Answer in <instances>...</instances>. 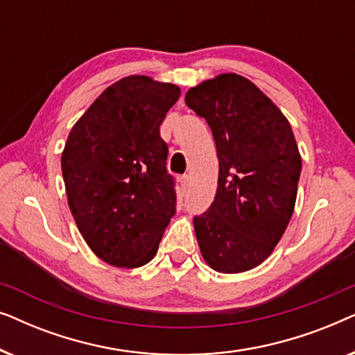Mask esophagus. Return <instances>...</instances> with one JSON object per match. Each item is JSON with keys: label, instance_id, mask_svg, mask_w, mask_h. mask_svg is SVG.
<instances>
[{"label": "esophagus", "instance_id": "1", "mask_svg": "<svg viewBox=\"0 0 355 355\" xmlns=\"http://www.w3.org/2000/svg\"><path fill=\"white\" fill-rule=\"evenodd\" d=\"M179 182H181V187H182V191L186 192L187 189H189V184H191V178H189L187 174H184V176L179 178Z\"/></svg>", "mask_w": 355, "mask_h": 355}]
</instances>
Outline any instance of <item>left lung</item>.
<instances>
[{
  "mask_svg": "<svg viewBox=\"0 0 355 355\" xmlns=\"http://www.w3.org/2000/svg\"><path fill=\"white\" fill-rule=\"evenodd\" d=\"M186 105L210 125L220 162L215 200L193 218L203 259L220 273L255 268L283 237L297 197L302 159L289 121L237 74L192 87Z\"/></svg>",
  "mask_w": 355,
  "mask_h": 355,
  "instance_id": "1",
  "label": "left lung"
}]
</instances>
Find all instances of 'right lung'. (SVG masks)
I'll list each match as a JSON object with an SVG mask.
<instances>
[{
  "label": "right lung",
  "mask_w": 355,
  "mask_h": 355,
  "mask_svg": "<svg viewBox=\"0 0 355 355\" xmlns=\"http://www.w3.org/2000/svg\"><path fill=\"white\" fill-rule=\"evenodd\" d=\"M179 95L178 85L124 77L71 129L61 157L67 202L82 237L106 263H148L176 213L159 125Z\"/></svg>",
  "instance_id": "add662e5"
}]
</instances>
